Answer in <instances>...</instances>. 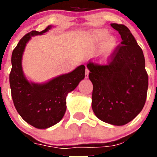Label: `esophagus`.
Masks as SVG:
<instances>
[{"instance_id": "1", "label": "esophagus", "mask_w": 157, "mask_h": 157, "mask_svg": "<svg viewBox=\"0 0 157 157\" xmlns=\"http://www.w3.org/2000/svg\"><path fill=\"white\" fill-rule=\"evenodd\" d=\"M89 77V70L86 68V71H85V78H88Z\"/></svg>"}]
</instances>
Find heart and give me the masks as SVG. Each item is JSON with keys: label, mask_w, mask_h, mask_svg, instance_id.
Wrapping results in <instances>:
<instances>
[{"label": "heart", "mask_w": 157, "mask_h": 157, "mask_svg": "<svg viewBox=\"0 0 157 157\" xmlns=\"http://www.w3.org/2000/svg\"><path fill=\"white\" fill-rule=\"evenodd\" d=\"M109 33L106 29H97L93 32V39L96 43L104 41L99 53V60L105 61L111 56L117 46V40L113 36H109Z\"/></svg>", "instance_id": "obj_1"}]
</instances>
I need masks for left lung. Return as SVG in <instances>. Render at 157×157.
Masks as SVG:
<instances>
[{
	"label": "left lung",
	"instance_id": "1",
	"mask_svg": "<svg viewBox=\"0 0 157 157\" xmlns=\"http://www.w3.org/2000/svg\"><path fill=\"white\" fill-rule=\"evenodd\" d=\"M122 41L108 64L89 62V78L93 85L92 109L101 121L124 125L143 109L147 99L148 75L142 49L129 29L111 23Z\"/></svg>",
	"mask_w": 157,
	"mask_h": 157
}]
</instances>
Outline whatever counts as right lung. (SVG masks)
I'll return each mask as SVG.
<instances>
[{
    "label": "right lung",
    "instance_id": "add662e5",
    "mask_svg": "<svg viewBox=\"0 0 157 157\" xmlns=\"http://www.w3.org/2000/svg\"><path fill=\"white\" fill-rule=\"evenodd\" d=\"M43 31H31L25 35L13 49L10 74L11 96L14 106L25 121L39 129H45L59 122L66 112V97L85 77V66L80 65L68 74L55 77L45 83L29 82L22 68V58L32 36Z\"/></svg>",
    "mask_w": 157,
    "mask_h": 157
}]
</instances>
